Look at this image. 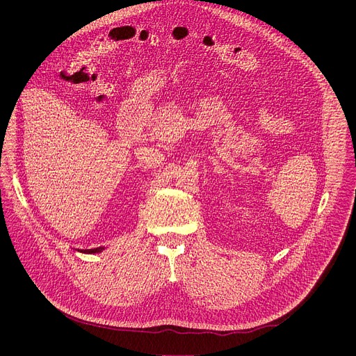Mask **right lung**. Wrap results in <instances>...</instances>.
Returning <instances> with one entry per match:
<instances>
[{
  "instance_id": "1",
  "label": "right lung",
  "mask_w": 356,
  "mask_h": 356,
  "mask_svg": "<svg viewBox=\"0 0 356 356\" xmlns=\"http://www.w3.org/2000/svg\"><path fill=\"white\" fill-rule=\"evenodd\" d=\"M91 250H94V252H103L104 248H95V249H91Z\"/></svg>"
}]
</instances>
